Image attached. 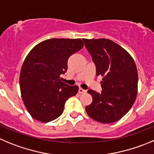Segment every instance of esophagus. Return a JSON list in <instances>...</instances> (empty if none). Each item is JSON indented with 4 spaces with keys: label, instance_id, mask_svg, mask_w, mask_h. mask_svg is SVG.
Instances as JSON below:
<instances>
[{
    "label": "esophagus",
    "instance_id": "34e87169",
    "mask_svg": "<svg viewBox=\"0 0 154 154\" xmlns=\"http://www.w3.org/2000/svg\"><path fill=\"white\" fill-rule=\"evenodd\" d=\"M86 92H87V90H84V89H82V88H79L78 90V93H80V94H81V93H85Z\"/></svg>",
    "mask_w": 154,
    "mask_h": 154
}]
</instances>
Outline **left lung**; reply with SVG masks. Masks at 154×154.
Instances as JSON below:
<instances>
[{"mask_svg":"<svg viewBox=\"0 0 154 154\" xmlns=\"http://www.w3.org/2000/svg\"><path fill=\"white\" fill-rule=\"evenodd\" d=\"M83 41L96 66L97 76L103 77L101 93L87 91L93 101L86 107V112L99 122H117L136 100L138 76L135 63L124 48L112 40L84 38Z\"/></svg>","mask_w":154,"mask_h":154,"instance_id":"left-lung-1","label":"left lung"}]
</instances>
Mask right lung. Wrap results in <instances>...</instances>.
<instances>
[{
    "mask_svg": "<svg viewBox=\"0 0 154 154\" xmlns=\"http://www.w3.org/2000/svg\"><path fill=\"white\" fill-rule=\"evenodd\" d=\"M84 47L80 38H51L35 45L26 57L20 76L23 103L33 119L48 122L59 117L65 102L75 96L77 86L61 81L67 60Z\"/></svg>",
    "mask_w": 154,
    "mask_h": 154,
    "instance_id": "obj_1",
    "label": "right lung"
}]
</instances>
